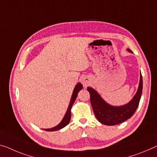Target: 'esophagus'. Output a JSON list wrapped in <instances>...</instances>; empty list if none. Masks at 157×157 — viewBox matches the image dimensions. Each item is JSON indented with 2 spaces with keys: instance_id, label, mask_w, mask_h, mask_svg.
<instances>
[{
  "instance_id": "esophagus-1",
  "label": "esophagus",
  "mask_w": 157,
  "mask_h": 157,
  "mask_svg": "<svg viewBox=\"0 0 157 157\" xmlns=\"http://www.w3.org/2000/svg\"><path fill=\"white\" fill-rule=\"evenodd\" d=\"M91 82V79L89 78V77H83V79H82V83H83V86L86 87L88 85L90 84V83Z\"/></svg>"
}]
</instances>
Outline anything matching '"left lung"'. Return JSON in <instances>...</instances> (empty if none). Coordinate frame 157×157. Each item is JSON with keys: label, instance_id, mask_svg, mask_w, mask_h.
I'll use <instances>...</instances> for the list:
<instances>
[{"label": "left lung", "instance_id": "1", "mask_svg": "<svg viewBox=\"0 0 157 157\" xmlns=\"http://www.w3.org/2000/svg\"><path fill=\"white\" fill-rule=\"evenodd\" d=\"M127 50L132 52L130 49ZM87 90L90 93L91 105L98 121L107 126H114L130 119L136 112L143 92V76L140 72L139 86L136 95L129 102L121 106H113L108 104L91 87H88Z\"/></svg>", "mask_w": 157, "mask_h": 157}]
</instances>
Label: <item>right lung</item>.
Masks as SVG:
<instances>
[{
	"label": "right lung",
	"mask_w": 157,
	"mask_h": 157,
	"mask_svg": "<svg viewBox=\"0 0 157 157\" xmlns=\"http://www.w3.org/2000/svg\"><path fill=\"white\" fill-rule=\"evenodd\" d=\"M82 88H83V85H82L81 83H78L76 84L75 88H74V89L73 93H72L71 98L70 102H69L68 109H67L66 114H65L64 118L61 121V122H60L58 125H57L56 126H55L53 128H51L43 129L44 131H58V130L63 128L64 127H65L67 126V125L69 124V121H70V119H71V109L72 105H73V104L74 103V102H75L76 98L77 97V95H78V92L81 90Z\"/></svg>",
	"instance_id": "add662e5"
}]
</instances>
